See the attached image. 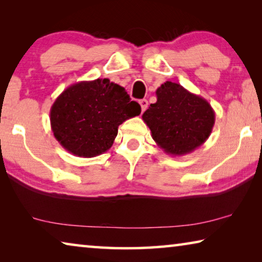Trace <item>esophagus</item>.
<instances>
[{
	"instance_id": "34e87169",
	"label": "esophagus",
	"mask_w": 262,
	"mask_h": 262,
	"mask_svg": "<svg viewBox=\"0 0 262 262\" xmlns=\"http://www.w3.org/2000/svg\"><path fill=\"white\" fill-rule=\"evenodd\" d=\"M140 105H141V110H142V113L144 112L145 110H147V107H148V100L147 99H141L140 101Z\"/></svg>"
}]
</instances>
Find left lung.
I'll use <instances>...</instances> for the list:
<instances>
[{
  "mask_svg": "<svg viewBox=\"0 0 262 262\" xmlns=\"http://www.w3.org/2000/svg\"><path fill=\"white\" fill-rule=\"evenodd\" d=\"M157 101L142 115L157 145L171 156H184L205 143L215 112L202 97L167 81L156 90Z\"/></svg>",
  "mask_w": 262,
  "mask_h": 262,
  "instance_id": "left-lung-1",
  "label": "left lung"
}]
</instances>
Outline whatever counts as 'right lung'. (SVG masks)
I'll return each mask as SVG.
<instances>
[{
	"label": "right lung",
	"mask_w": 262,
	"mask_h": 262,
	"mask_svg": "<svg viewBox=\"0 0 262 262\" xmlns=\"http://www.w3.org/2000/svg\"><path fill=\"white\" fill-rule=\"evenodd\" d=\"M141 106L125 88L108 78L83 81L68 86L51 107L55 139L67 151L91 158L112 147L122 122L140 115Z\"/></svg>",
	"instance_id": "add662e5"
}]
</instances>
